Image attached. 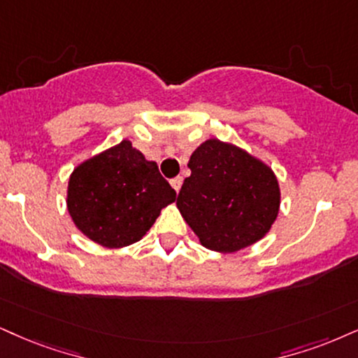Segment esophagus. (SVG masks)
I'll list each match as a JSON object with an SVG mask.
<instances>
[{
  "label": "esophagus",
  "mask_w": 358,
  "mask_h": 358,
  "mask_svg": "<svg viewBox=\"0 0 358 358\" xmlns=\"http://www.w3.org/2000/svg\"><path fill=\"white\" fill-rule=\"evenodd\" d=\"M171 186L174 187L176 192H179V191H180V186H182V178L172 179V180H171Z\"/></svg>",
  "instance_id": "obj_1"
}]
</instances>
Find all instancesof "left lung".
Listing matches in <instances>:
<instances>
[{
    "mask_svg": "<svg viewBox=\"0 0 358 358\" xmlns=\"http://www.w3.org/2000/svg\"><path fill=\"white\" fill-rule=\"evenodd\" d=\"M187 166L191 176L176 206L206 249L237 252L271 231L280 209L279 180L271 166L217 138L204 141Z\"/></svg>",
    "mask_w": 358,
    "mask_h": 358,
    "instance_id": "left-lung-1",
    "label": "left lung"
}]
</instances>
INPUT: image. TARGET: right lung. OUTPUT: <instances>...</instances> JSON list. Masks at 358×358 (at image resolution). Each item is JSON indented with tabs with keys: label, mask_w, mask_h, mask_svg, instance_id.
<instances>
[{
	"label": "right lung",
	"mask_w": 358,
	"mask_h": 358,
	"mask_svg": "<svg viewBox=\"0 0 358 358\" xmlns=\"http://www.w3.org/2000/svg\"><path fill=\"white\" fill-rule=\"evenodd\" d=\"M176 191L159 167L131 141L79 162L69 176L66 206L74 226L87 239L121 249L145 236Z\"/></svg>",
	"instance_id": "right-lung-1"
}]
</instances>
